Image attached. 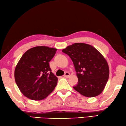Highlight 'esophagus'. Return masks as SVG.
I'll return each mask as SVG.
<instances>
[{
	"instance_id": "obj_1",
	"label": "esophagus",
	"mask_w": 126,
	"mask_h": 126,
	"mask_svg": "<svg viewBox=\"0 0 126 126\" xmlns=\"http://www.w3.org/2000/svg\"><path fill=\"white\" fill-rule=\"evenodd\" d=\"M69 76H70V73L68 72H65L64 75V77L65 78H68V77H69Z\"/></svg>"
}]
</instances>
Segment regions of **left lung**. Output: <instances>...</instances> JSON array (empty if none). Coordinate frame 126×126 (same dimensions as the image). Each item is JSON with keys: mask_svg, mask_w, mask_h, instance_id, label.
Instances as JSON below:
<instances>
[{"mask_svg": "<svg viewBox=\"0 0 126 126\" xmlns=\"http://www.w3.org/2000/svg\"><path fill=\"white\" fill-rule=\"evenodd\" d=\"M74 64L78 83L73 87L82 95L96 96L104 90L109 79V67L106 59L90 45L75 43L62 50Z\"/></svg>", "mask_w": 126, "mask_h": 126, "instance_id": "obj_1", "label": "left lung"}]
</instances>
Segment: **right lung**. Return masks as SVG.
I'll list each match as a JSON object with an SVG mask.
<instances>
[{
  "label": "right lung",
  "mask_w": 126,
  "mask_h": 126,
  "mask_svg": "<svg viewBox=\"0 0 126 126\" xmlns=\"http://www.w3.org/2000/svg\"><path fill=\"white\" fill-rule=\"evenodd\" d=\"M57 50L37 46L27 50L21 57L15 67L14 77L18 88L25 96L39 101L53 91L58 78L51 72L49 62Z\"/></svg>",
  "instance_id": "obj_1"
}]
</instances>
